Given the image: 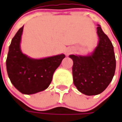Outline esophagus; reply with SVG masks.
<instances>
[{
  "mask_svg": "<svg viewBox=\"0 0 122 122\" xmlns=\"http://www.w3.org/2000/svg\"><path fill=\"white\" fill-rule=\"evenodd\" d=\"M73 51H72V49H71V48H67V49H66V51H65V54L66 55H69L70 54H71V52H72Z\"/></svg>",
  "mask_w": 122,
  "mask_h": 122,
  "instance_id": "34e87169",
  "label": "esophagus"
}]
</instances>
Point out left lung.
<instances>
[{
	"instance_id": "obj_1",
	"label": "left lung",
	"mask_w": 122,
	"mask_h": 122,
	"mask_svg": "<svg viewBox=\"0 0 122 122\" xmlns=\"http://www.w3.org/2000/svg\"><path fill=\"white\" fill-rule=\"evenodd\" d=\"M96 29L99 41L90 55L69 56L73 61L74 85L87 96L97 95L104 91L112 81L116 67L112 43L100 25Z\"/></svg>"
}]
</instances>
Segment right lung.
I'll list each match as a JSON object with an SVG mask.
<instances>
[{
  "label": "right lung",
  "mask_w": 122,
  "mask_h": 122,
  "mask_svg": "<svg viewBox=\"0 0 122 122\" xmlns=\"http://www.w3.org/2000/svg\"><path fill=\"white\" fill-rule=\"evenodd\" d=\"M23 29L24 26L17 32L9 46L6 60L7 74L17 90L24 94H33L49 87L65 55L34 59L24 54L20 48Z\"/></svg>",
  "instance_id": "obj_1"
}]
</instances>
